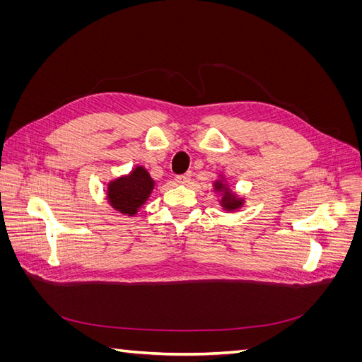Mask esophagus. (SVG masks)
I'll return each mask as SVG.
<instances>
[{
  "instance_id": "34e87169",
  "label": "esophagus",
  "mask_w": 362,
  "mask_h": 362,
  "mask_svg": "<svg viewBox=\"0 0 362 362\" xmlns=\"http://www.w3.org/2000/svg\"><path fill=\"white\" fill-rule=\"evenodd\" d=\"M192 173H185V175H180V177L175 178V182L177 184H187L190 181Z\"/></svg>"
}]
</instances>
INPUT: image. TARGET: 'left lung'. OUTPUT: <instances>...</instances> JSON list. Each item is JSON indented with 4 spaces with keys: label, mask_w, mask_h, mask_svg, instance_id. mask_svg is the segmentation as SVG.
<instances>
[{
    "label": "left lung",
    "mask_w": 362,
    "mask_h": 362,
    "mask_svg": "<svg viewBox=\"0 0 362 362\" xmlns=\"http://www.w3.org/2000/svg\"><path fill=\"white\" fill-rule=\"evenodd\" d=\"M214 190L222 194L221 205H222L223 210L234 211V210H237V208L243 206L245 199L243 198H238V196L231 189L228 187V184L223 181V178L222 180H217L214 182Z\"/></svg>",
    "instance_id": "left-lung-1"
}]
</instances>
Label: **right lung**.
Wrapping results in <instances>:
<instances>
[{
    "instance_id": "add662e5",
    "label": "right lung",
    "mask_w": 362,
    "mask_h": 362,
    "mask_svg": "<svg viewBox=\"0 0 362 362\" xmlns=\"http://www.w3.org/2000/svg\"><path fill=\"white\" fill-rule=\"evenodd\" d=\"M154 180L144 166H137L128 175L119 177L107 185V201L116 211L134 216L154 190Z\"/></svg>"
}]
</instances>
